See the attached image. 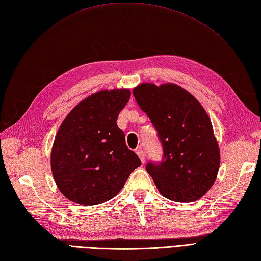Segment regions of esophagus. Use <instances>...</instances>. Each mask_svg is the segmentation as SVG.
<instances>
[{"instance_id": "obj_1", "label": "esophagus", "mask_w": 261, "mask_h": 261, "mask_svg": "<svg viewBox=\"0 0 261 261\" xmlns=\"http://www.w3.org/2000/svg\"><path fill=\"white\" fill-rule=\"evenodd\" d=\"M136 153L138 154V156L139 158H140V160L142 161V163L145 161V159H144V152H143V150L142 149H137L136 150Z\"/></svg>"}]
</instances>
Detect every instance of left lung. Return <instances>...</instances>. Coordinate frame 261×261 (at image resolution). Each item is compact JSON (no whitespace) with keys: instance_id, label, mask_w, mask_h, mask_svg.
<instances>
[{"instance_id":"1","label":"left lung","mask_w":261,"mask_h":261,"mask_svg":"<svg viewBox=\"0 0 261 261\" xmlns=\"http://www.w3.org/2000/svg\"><path fill=\"white\" fill-rule=\"evenodd\" d=\"M133 95L158 132L162 147V159L145 166L158 190L178 202L201 198L214 185L220 165L207 112L195 96L172 83H143Z\"/></svg>"}]
</instances>
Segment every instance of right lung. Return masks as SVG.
Instances as JSON below:
<instances>
[{
	"label": "right lung",
	"mask_w": 261,
	"mask_h": 261,
	"mask_svg": "<svg viewBox=\"0 0 261 261\" xmlns=\"http://www.w3.org/2000/svg\"><path fill=\"white\" fill-rule=\"evenodd\" d=\"M130 90L100 91L72 110L54 139L51 168L56 184L71 201L94 205L112 199L141 165L118 128Z\"/></svg>",
	"instance_id": "obj_1"
}]
</instances>
